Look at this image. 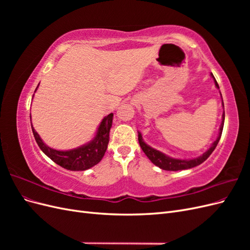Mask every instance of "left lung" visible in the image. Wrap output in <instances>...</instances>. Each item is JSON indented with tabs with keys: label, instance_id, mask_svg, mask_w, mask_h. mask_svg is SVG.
Here are the masks:
<instances>
[{
	"label": "left lung",
	"instance_id": "obj_1",
	"mask_svg": "<svg viewBox=\"0 0 250 250\" xmlns=\"http://www.w3.org/2000/svg\"><path fill=\"white\" fill-rule=\"evenodd\" d=\"M210 76L214 78V82H215V85L217 88H219L218 83L214 77L213 74H210ZM221 94V93H220ZM222 98V96H221ZM222 106L224 108V104H223V100H222ZM224 111H223V115H222V122L220 125V128H219V133H218V137L216 139V141H214V143L211 144V146L204 152L202 155L198 156V157H195V158H190V160H181V158H173L170 157L168 155H166L165 153L161 152V151H158L152 147H150L149 145L144 142L143 137H142V133L140 131H138L139 133V143H140V146L142 148V150L144 151V153L147 155V157L149 160L152 162L155 166H157L158 168H161L163 170L166 171H179V170H186V169H191L196 167V166H199L200 164H202L204 161H207V158L211 154V152L215 150L216 146L218 145L219 141H220L221 138V134H222V130H223V125H224Z\"/></svg>",
	"mask_w": 250,
	"mask_h": 250
}]
</instances>
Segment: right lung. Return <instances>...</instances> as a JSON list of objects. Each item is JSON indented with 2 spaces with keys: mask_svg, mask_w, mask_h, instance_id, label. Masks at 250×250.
<instances>
[{
  "mask_svg": "<svg viewBox=\"0 0 250 250\" xmlns=\"http://www.w3.org/2000/svg\"><path fill=\"white\" fill-rule=\"evenodd\" d=\"M39 85H37V87H39ZM112 118L113 113H109L108 116L104 117L99 127H98L95 138L92 141L80 147L65 151L56 150L47 146L41 139L39 133L35 131L32 123L31 127L37 145L53 162L66 170L84 171L94 167L104 156L109 142V131L112 124ZM30 119H31V117H30Z\"/></svg>",
  "mask_w": 250,
  "mask_h": 250,
  "instance_id": "1",
  "label": "right lung"
}]
</instances>
